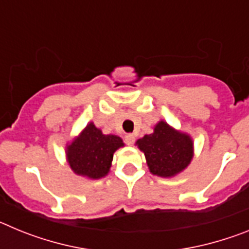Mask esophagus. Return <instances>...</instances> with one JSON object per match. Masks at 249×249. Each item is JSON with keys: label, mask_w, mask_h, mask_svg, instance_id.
<instances>
[{"label": "esophagus", "mask_w": 249, "mask_h": 249, "mask_svg": "<svg viewBox=\"0 0 249 249\" xmlns=\"http://www.w3.org/2000/svg\"><path fill=\"white\" fill-rule=\"evenodd\" d=\"M135 140L136 137L133 135H131V133H129V135H126V137H124V142H126L128 146H132V144L135 143Z\"/></svg>", "instance_id": "esophagus-1"}]
</instances>
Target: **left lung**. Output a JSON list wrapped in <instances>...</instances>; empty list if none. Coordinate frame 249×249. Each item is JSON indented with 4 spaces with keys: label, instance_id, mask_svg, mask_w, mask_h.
<instances>
[{
    "label": "left lung",
    "instance_id": "obj_1",
    "mask_svg": "<svg viewBox=\"0 0 249 249\" xmlns=\"http://www.w3.org/2000/svg\"><path fill=\"white\" fill-rule=\"evenodd\" d=\"M136 146L144 153L149 172L162 178H172L183 172L195 156L191 135L163 120L156 123L151 135L137 140Z\"/></svg>",
    "mask_w": 249,
    "mask_h": 249
}]
</instances>
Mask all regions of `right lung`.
<instances>
[{
    "mask_svg": "<svg viewBox=\"0 0 249 249\" xmlns=\"http://www.w3.org/2000/svg\"><path fill=\"white\" fill-rule=\"evenodd\" d=\"M121 147L124 143L120 136L105 135L91 121L66 143V160L74 175L100 179L109 173L114 152Z\"/></svg>",
    "mask_w": 249,
    "mask_h": 249,
    "instance_id": "right-lung-1",
    "label": "right lung"
}]
</instances>
